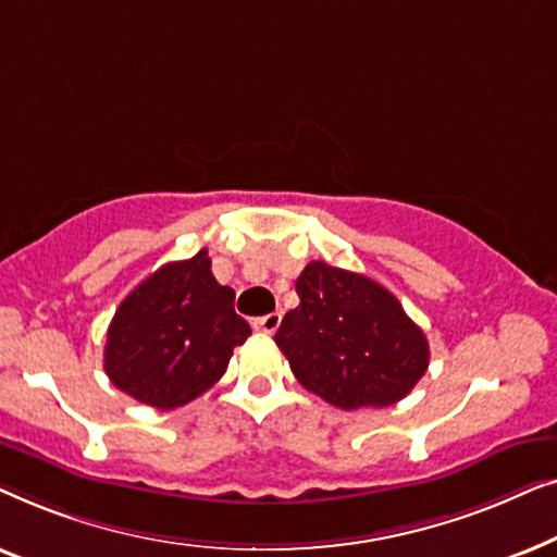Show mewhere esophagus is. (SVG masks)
I'll return each mask as SVG.
<instances>
[{
  "label": "esophagus",
  "instance_id": "34e87169",
  "mask_svg": "<svg viewBox=\"0 0 557 557\" xmlns=\"http://www.w3.org/2000/svg\"><path fill=\"white\" fill-rule=\"evenodd\" d=\"M281 324V314L278 311H273V314H265V317H258L253 319V330L256 332H263V334H273L278 330Z\"/></svg>",
  "mask_w": 557,
  "mask_h": 557
}]
</instances>
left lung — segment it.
<instances>
[{
	"mask_svg": "<svg viewBox=\"0 0 557 557\" xmlns=\"http://www.w3.org/2000/svg\"><path fill=\"white\" fill-rule=\"evenodd\" d=\"M296 294L299 307L281 319L273 339L296 380L330 406H393L425 375L429 339L377 281L311 261Z\"/></svg>",
	"mask_w": 557,
	"mask_h": 557,
	"instance_id": "1",
	"label": "left lung"
}]
</instances>
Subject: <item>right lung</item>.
<instances>
[{"instance_id": "right-lung-1", "label": "right lung", "mask_w": 557, "mask_h": 557, "mask_svg": "<svg viewBox=\"0 0 557 557\" xmlns=\"http://www.w3.org/2000/svg\"><path fill=\"white\" fill-rule=\"evenodd\" d=\"M235 292L220 286L208 250L166 263L121 301L109 324L103 370L144 406L172 410L225 375L250 326L235 314Z\"/></svg>"}]
</instances>
